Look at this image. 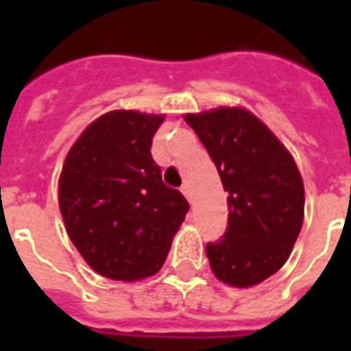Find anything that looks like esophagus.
I'll return each instance as SVG.
<instances>
[{"label": "esophagus", "instance_id": "obj_1", "mask_svg": "<svg viewBox=\"0 0 351 351\" xmlns=\"http://www.w3.org/2000/svg\"><path fill=\"white\" fill-rule=\"evenodd\" d=\"M180 191L184 193V195H186L187 198H191V193H189V186H187V184H186V186H182V187H180Z\"/></svg>", "mask_w": 351, "mask_h": 351}]
</instances>
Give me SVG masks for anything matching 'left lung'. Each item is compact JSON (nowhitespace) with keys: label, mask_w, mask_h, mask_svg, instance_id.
I'll use <instances>...</instances> for the list:
<instances>
[{"label":"left lung","mask_w":351,"mask_h":351,"mask_svg":"<svg viewBox=\"0 0 351 351\" xmlns=\"http://www.w3.org/2000/svg\"><path fill=\"white\" fill-rule=\"evenodd\" d=\"M186 121L208 149L228 191V228L206 245L215 277L250 288L288 261L304 219V184L293 156L255 114L220 107Z\"/></svg>","instance_id":"8db88e82"}]
</instances>
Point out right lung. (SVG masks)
I'll list each match as a JSON object with an SVG mask.
<instances>
[{
	"label": "right lung",
	"mask_w": 351,
	"mask_h": 351,
	"mask_svg": "<svg viewBox=\"0 0 351 351\" xmlns=\"http://www.w3.org/2000/svg\"><path fill=\"white\" fill-rule=\"evenodd\" d=\"M162 121L160 114L107 112L82 132L63 164L58 191L69 239L107 278L154 275L189 211L151 156Z\"/></svg>",
	"instance_id": "right-lung-1"
}]
</instances>
